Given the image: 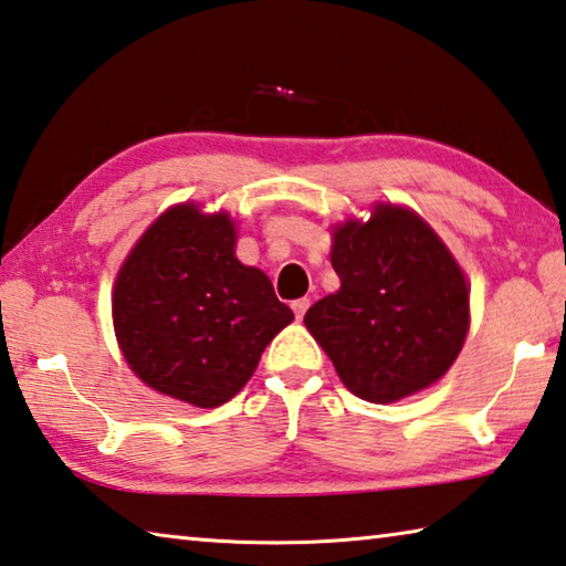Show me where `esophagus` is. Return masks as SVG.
<instances>
[{
    "instance_id": "esophagus-1",
    "label": "esophagus",
    "mask_w": 566,
    "mask_h": 566,
    "mask_svg": "<svg viewBox=\"0 0 566 566\" xmlns=\"http://www.w3.org/2000/svg\"><path fill=\"white\" fill-rule=\"evenodd\" d=\"M292 310H294V317L302 319L304 314H306V310H310V300H306V296H302V300H294L292 302Z\"/></svg>"
}]
</instances>
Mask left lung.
Returning a JSON list of instances; mask_svg holds the SVG:
<instances>
[{
	"instance_id": "1",
	"label": "left lung",
	"mask_w": 566,
	"mask_h": 566,
	"mask_svg": "<svg viewBox=\"0 0 566 566\" xmlns=\"http://www.w3.org/2000/svg\"><path fill=\"white\" fill-rule=\"evenodd\" d=\"M339 292L312 304L306 329L352 395L389 405L452 367L469 329L464 274L427 222L379 205L334 229Z\"/></svg>"
}]
</instances>
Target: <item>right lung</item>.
Returning a JSON list of instances; mask_svg holds the SVG:
<instances>
[{
  "label": "right lung",
  "mask_w": 566,
  "mask_h": 566,
  "mask_svg": "<svg viewBox=\"0 0 566 566\" xmlns=\"http://www.w3.org/2000/svg\"><path fill=\"white\" fill-rule=\"evenodd\" d=\"M224 212L171 207L117 274L112 317L145 385L195 407H219L254 375L274 334L294 319L262 270L234 256Z\"/></svg>",
  "instance_id": "add662e5"
}]
</instances>
